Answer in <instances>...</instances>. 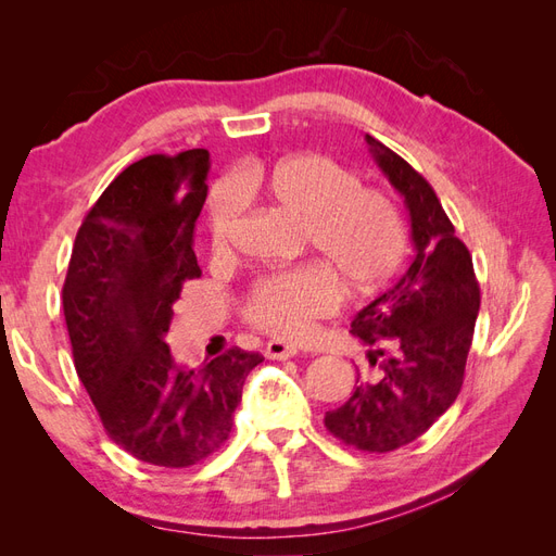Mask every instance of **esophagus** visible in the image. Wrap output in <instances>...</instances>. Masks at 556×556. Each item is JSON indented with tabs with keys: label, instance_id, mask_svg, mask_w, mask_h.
Returning a JSON list of instances; mask_svg holds the SVG:
<instances>
[{
	"label": "esophagus",
	"instance_id": "34e87169",
	"mask_svg": "<svg viewBox=\"0 0 556 556\" xmlns=\"http://www.w3.org/2000/svg\"><path fill=\"white\" fill-rule=\"evenodd\" d=\"M264 355L268 359H290L296 355V348L288 345L285 341H268L264 348Z\"/></svg>",
	"mask_w": 556,
	"mask_h": 556
}]
</instances>
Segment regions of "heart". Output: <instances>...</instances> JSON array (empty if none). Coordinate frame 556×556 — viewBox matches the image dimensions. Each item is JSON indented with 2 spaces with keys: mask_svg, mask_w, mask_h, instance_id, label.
<instances>
[{
  "mask_svg": "<svg viewBox=\"0 0 556 556\" xmlns=\"http://www.w3.org/2000/svg\"><path fill=\"white\" fill-rule=\"evenodd\" d=\"M243 197L264 199L301 220V250L323 262L262 276L250 288L245 319L278 339H301L315 319L336 311L341 301L336 279L350 294H371L394 276L406 255V225L390 197L362 188L359 176L331 157L299 153L268 166H245L237 182L217 185L208 201L215 257H231Z\"/></svg>",
  "mask_w": 556,
  "mask_h": 556,
  "instance_id": "b5f03b06",
  "label": "heart"
}]
</instances>
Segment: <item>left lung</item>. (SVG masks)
I'll return each mask as SVG.
<instances>
[{
    "label": "left lung",
    "instance_id": "left-lung-1",
    "mask_svg": "<svg viewBox=\"0 0 556 556\" xmlns=\"http://www.w3.org/2000/svg\"><path fill=\"white\" fill-rule=\"evenodd\" d=\"M371 155L410 213L415 257L394 288L352 319V333L376 348L380 378L357 387L325 415L333 439L364 452H392L419 439L457 399L480 311L468 248L422 174L366 134Z\"/></svg>",
    "mask_w": 556,
    "mask_h": 556
}]
</instances>
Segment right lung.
Returning <instances> with one entry per match:
<instances>
[{
    "instance_id": "add662e5",
    "label": "right lung",
    "mask_w": 556,
    "mask_h": 556,
    "mask_svg": "<svg viewBox=\"0 0 556 556\" xmlns=\"http://www.w3.org/2000/svg\"><path fill=\"white\" fill-rule=\"evenodd\" d=\"M206 174L204 148L129 164L83 220L62 288L76 374L109 439L166 468L225 445L243 382L264 362L231 348L182 368L164 341L182 282L201 276L192 237Z\"/></svg>"
}]
</instances>
